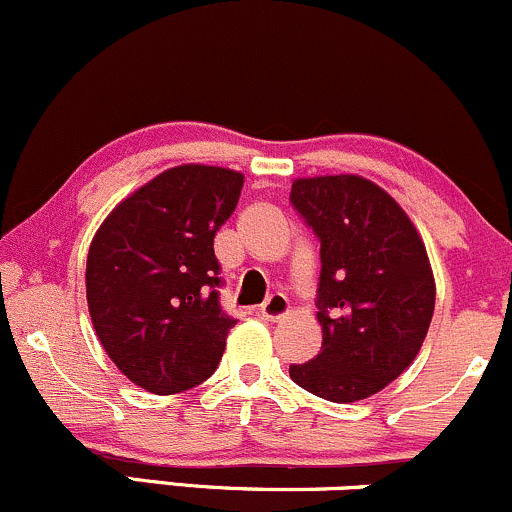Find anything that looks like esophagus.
<instances>
[{
  "label": "esophagus",
  "instance_id": "esophagus-1",
  "mask_svg": "<svg viewBox=\"0 0 512 512\" xmlns=\"http://www.w3.org/2000/svg\"><path fill=\"white\" fill-rule=\"evenodd\" d=\"M262 320H269V323H277V320H284L289 316V299L284 294H272L269 299L260 306Z\"/></svg>",
  "mask_w": 512,
  "mask_h": 512
}]
</instances>
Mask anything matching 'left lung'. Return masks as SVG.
I'll list each match as a JSON object with an SVG mask.
<instances>
[{
	"label": "left lung",
	"instance_id": "left-lung-1",
	"mask_svg": "<svg viewBox=\"0 0 512 512\" xmlns=\"http://www.w3.org/2000/svg\"><path fill=\"white\" fill-rule=\"evenodd\" d=\"M291 204L320 240L323 345L289 376L325 401H362L423 347L435 311L428 250L401 204L359 174L294 179Z\"/></svg>",
	"mask_w": 512,
	"mask_h": 512
}]
</instances>
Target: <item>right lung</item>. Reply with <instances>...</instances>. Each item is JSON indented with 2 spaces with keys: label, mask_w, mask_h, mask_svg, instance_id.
Instances as JSON below:
<instances>
[{
  "label": "right lung",
  "mask_w": 512,
  "mask_h": 512,
  "mask_svg": "<svg viewBox=\"0 0 512 512\" xmlns=\"http://www.w3.org/2000/svg\"><path fill=\"white\" fill-rule=\"evenodd\" d=\"M245 177L177 165L104 218L87 255V306L101 347L140 389L170 396L216 372L235 320L221 311L213 235Z\"/></svg>",
  "instance_id": "obj_1"
}]
</instances>
